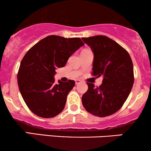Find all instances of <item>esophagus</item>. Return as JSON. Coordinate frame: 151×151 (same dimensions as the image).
I'll use <instances>...</instances> for the list:
<instances>
[{"instance_id":"esophagus-1","label":"esophagus","mask_w":151,"mask_h":151,"mask_svg":"<svg viewBox=\"0 0 151 151\" xmlns=\"http://www.w3.org/2000/svg\"><path fill=\"white\" fill-rule=\"evenodd\" d=\"M81 82V80H79V79H76V80H75V83H76V84H80Z\"/></svg>"}]
</instances>
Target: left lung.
<instances>
[{"label": "left lung", "instance_id": "left-lung-1", "mask_svg": "<svg viewBox=\"0 0 151 151\" xmlns=\"http://www.w3.org/2000/svg\"><path fill=\"white\" fill-rule=\"evenodd\" d=\"M93 53L92 74L102 77L99 87L86 82L83 94L84 107L93 115L105 117L119 111L133 87V66L128 52L116 42L103 35L81 38Z\"/></svg>", "mask_w": 151, "mask_h": 151}]
</instances>
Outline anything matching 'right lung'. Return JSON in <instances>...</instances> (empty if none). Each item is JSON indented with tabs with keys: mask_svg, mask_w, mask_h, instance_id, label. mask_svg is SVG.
Segmentation results:
<instances>
[{
	"mask_svg": "<svg viewBox=\"0 0 151 151\" xmlns=\"http://www.w3.org/2000/svg\"><path fill=\"white\" fill-rule=\"evenodd\" d=\"M84 43L80 38L50 35L30 48L20 62L18 84L22 99L32 113L52 118L62 111L75 81L55 83L58 68Z\"/></svg>",
	"mask_w": 151,
	"mask_h": 151,
	"instance_id": "right-lung-1",
	"label": "right lung"
}]
</instances>
